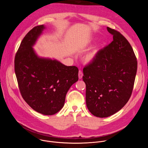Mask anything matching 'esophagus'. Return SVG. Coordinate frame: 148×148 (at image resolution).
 <instances>
[{
  "label": "esophagus",
  "instance_id": "1",
  "mask_svg": "<svg viewBox=\"0 0 148 148\" xmlns=\"http://www.w3.org/2000/svg\"><path fill=\"white\" fill-rule=\"evenodd\" d=\"M82 76H83V73H82V71L79 70V72H78V78H79V79H81L82 78Z\"/></svg>",
  "mask_w": 148,
  "mask_h": 148
}]
</instances>
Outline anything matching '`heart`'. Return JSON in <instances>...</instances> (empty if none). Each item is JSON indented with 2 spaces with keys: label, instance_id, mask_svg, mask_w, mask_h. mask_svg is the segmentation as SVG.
<instances>
[{
  "label": "heart",
  "instance_id": "heart-1",
  "mask_svg": "<svg viewBox=\"0 0 148 148\" xmlns=\"http://www.w3.org/2000/svg\"><path fill=\"white\" fill-rule=\"evenodd\" d=\"M95 57V53L92 52L87 54L86 56H84V60L86 63H91L94 60Z\"/></svg>",
  "mask_w": 148,
  "mask_h": 148
}]
</instances>
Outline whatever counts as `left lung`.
<instances>
[{"mask_svg": "<svg viewBox=\"0 0 148 148\" xmlns=\"http://www.w3.org/2000/svg\"><path fill=\"white\" fill-rule=\"evenodd\" d=\"M113 41L99 50L94 60L83 69L86 105L99 118L108 117L121 110L130 99L137 71L132 47L119 32L107 27Z\"/></svg>", "mask_w": 148, "mask_h": 148, "instance_id": "obj_1", "label": "left lung"}]
</instances>
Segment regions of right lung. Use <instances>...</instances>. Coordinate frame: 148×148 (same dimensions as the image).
Here are the masks:
<instances>
[{
	"instance_id": "1",
	"label": "right lung",
	"mask_w": 148,
	"mask_h": 148,
	"mask_svg": "<svg viewBox=\"0 0 148 148\" xmlns=\"http://www.w3.org/2000/svg\"><path fill=\"white\" fill-rule=\"evenodd\" d=\"M45 29L36 26L23 38L15 56L14 71L26 103L38 113L51 115L64 106L67 92L78 79V69L36 54L32 47Z\"/></svg>"
}]
</instances>
